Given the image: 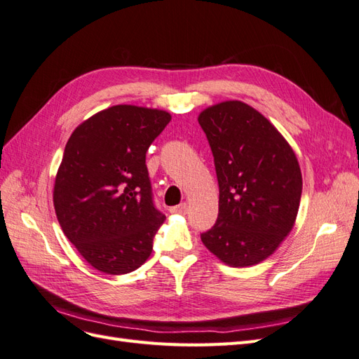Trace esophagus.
Returning <instances> with one entry per match:
<instances>
[{"label":"esophagus","instance_id":"esophagus-1","mask_svg":"<svg viewBox=\"0 0 359 359\" xmlns=\"http://www.w3.org/2000/svg\"><path fill=\"white\" fill-rule=\"evenodd\" d=\"M172 214H186L187 212V203H181L177 206H172L169 210Z\"/></svg>","mask_w":359,"mask_h":359}]
</instances>
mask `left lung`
<instances>
[{
  "label": "left lung",
  "instance_id": "8db88e82",
  "mask_svg": "<svg viewBox=\"0 0 359 359\" xmlns=\"http://www.w3.org/2000/svg\"><path fill=\"white\" fill-rule=\"evenodd\" d=\"M198 121L220 189L219 217L201 240L226 265H256L276 252L295 224L302 191L298 158L283 135L244 102L212 104Z\"/></svg>",
  "mask_w": 359,
  "mask_h": 359
}]
</instances>
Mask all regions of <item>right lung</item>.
I'll list each match as a JSON object with an SVG mask.
<instances>
[{
    "instance_id": "1",
    "label": "right lung",
    "mask_w": 359,
    "mask_h": 359,
    "mask_svg": "<svg viewBox=\"0 0 359 359\" xmlns=\"http://www.w3.org/2000/svg\"><path fill=\"white\" fill-rule=\"evenodd\" d=\"M170 114L116 104L85 119L64 149L53 186L61 229L81 256L104 274L145 264L166 220L153 203L145 156Z\"/></svg>"
}]
</instances>
